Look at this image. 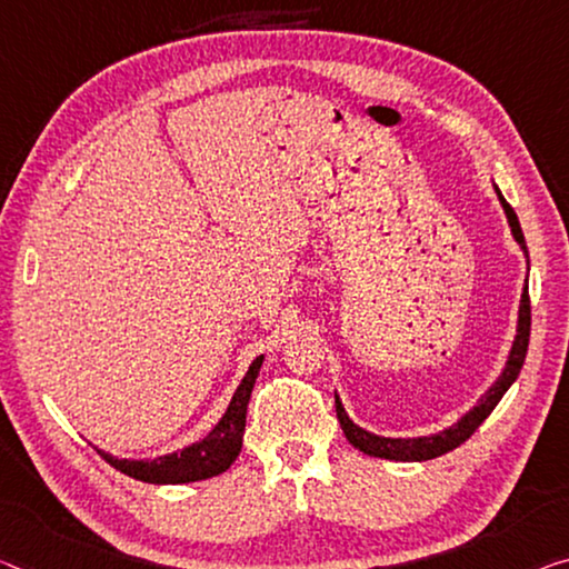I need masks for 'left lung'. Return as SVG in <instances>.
I'll return each instance as SVG.
<instances>
[{
  "instance_id": "8db88e82",
  "label": "left lung",
  "mask_w": 569,
  "mask_h": 569,
  "mask_svg": "<svg viewBox=\"0 0 569 569\" xmlns=\"http://www.w3.org/2000/svg\"><path fill=\"white\" fill-rule=\"evenodd\" d=\"M493 190L498 196V203L503 206L506 221L511 226V236L513 241L519 243V249L523 251V257L529 259L527 251V241H523L519 218L513 213V208L506 203V198L501 196V190L493 182ZM529 328H531V308H529V292L523 287L521 292V305H519V320H517V338H513L509 358H506V366L498 379L488 387V391L483 397L478 399V405L470 409V412L462 415L456 425L445 427V430L435 432V435H422V437H381L373 435L363 427H358L351 417H348L343 401L336 395V412H338V422L343 427V432L348 437V442L353 445L356 450L366 452L371 458H383V460H397V462H422V460H432L440 458L445 452L456 450L458 445H462L473 435L480 422L493 412V407L501 401V397L509 391V387L517 381V376L523 366V358H527V348H529Z\"/></svg>"
}]
</instances>
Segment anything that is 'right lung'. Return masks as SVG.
<instances>
[{
	"mask_svg": "<svg viewBox=\"0 0 569 569\" xmlns=\"http://www.w3.org/2000/svg\"><path fill=\"white\" fill-rule=\"evenodd\" d=\"M261 363H264V356H257L251 361L249 371L243 373L239 389L233 391V397L226 407L223 417L218 419L216 427L208 432L203 440L190 442L182 450L168 452V456L157 458H117L109 456L107 450H99L107 462L113 468L121 470V473L137 480H144V483L154 486H178V483H196V480L213 478L223 470L231 468V462L239 458L241 452V437L243 427H247V407L251 399V389H254L257 376Z\"/></svg>",
	"mask_w": 569,
	"mask_h": 569,
	"instance_id": "right-lung-1",
	"label": "right lung"
}]
</instances>
